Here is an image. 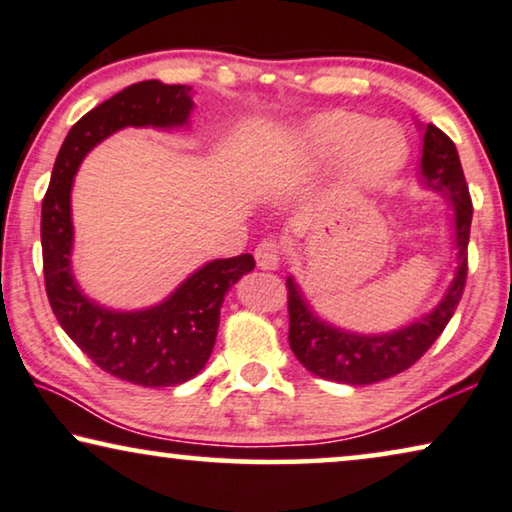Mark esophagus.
Segmentation results:
<instances>
[{"mask_svg": "<svg viewBox=\"0 0 512 512\" xmlns=\"http://www.w3.org/2000/svg\"><path fill=\"white\" fill-rule=\"evenodd\" d=\"M256 263L261 270H277L279 261H282V244L277 240H263L258 244L256 251Z\"/></svg>", "mask_w": 512, "mask_h": 512, "instance_id": "34e87169", "label": "esophagus"}]
</instances>
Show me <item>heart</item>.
<instances>
[{
    "label": "heart",
    "mask_w": 512,
    "mask_h": 512,
    "mask_svg": "<svg viewBox=\"0 0 512 512\" xmlns=\"http://www.w3.org/2000/svg\"><path fill=\"white\" fill-rule=\"evenodd\" d=\"M305 142L321 156L352 146L356 177L366 184H380L401 170L408 156L405 137L391 123H370L366 116L333 111L314 121L305 132Z\"/></svg>",
    "instance_id": "b5f03b06"
}]
</instances>
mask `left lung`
<instances>
[{
	"instance_id": "left-lung-1",
	"label": "left lung",
	"mask_w": 512,
	"mask_h": 512,
	"mask_svg": "<svg viewBox=\"0 0 512 512\" xmlns=\"http://www.w3.org/2000/svg\"><path fill=\"white\" fill-rule=\"evenodd\" d=\"M422 184L431 191L443 193L452 202L454 244H457L459 265L445 298L415 324L382 335L342 331L328 321H321L307 305L293 277L286 279V289H289V345L296 359L321 380L359 387V384H373L394 377L422 359L426 349L450 324L466 286L473 202L468 195L457 146L443 130H438L431 123L424 128Z\"/></svg>"
}]
</instances>
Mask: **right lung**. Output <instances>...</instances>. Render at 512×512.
Segmentation results:
<instances>
[{"label": "right lung", "mask_w": 512, "mask_h": 512, "mask_svg": "<svg viewBox=\"0 0 512 512\" xmlns=\"http://www.w3.org/2000/svg\"><path fill=\"white\" fill-rule=\"evenodd\" d=\"M191 88L160 81L132 83L76 121L55 158L41 202L44 282L55 319L104 373L142 387H174L205 368L212 354L226 293L256 268L251 254L216 258L195 270L163 303L116 312L81 293L72 275V184L86 153L111 132L128 128H177L191 116Z\"/></svg>", "instance_id": "obj_1"}]
</instances>
